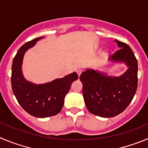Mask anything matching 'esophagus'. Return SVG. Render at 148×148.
Returning <instances> with one entry per match:
<instances>
[{
  "label": "esophagus",
  "instance_id": "obj_1",
  "mask_svg": "<svg viewBox=\"0 0 148 148\" xmlns=\"http://www.w3.org/2000/svg\"><path fill=\"white\" fill-rule=\"evenodd\" d=\"M82 69H77V75L79 76H80V74H82Z\"/></svg>",
  "mask_w": 148,
  "mask_h": 148
}]
</instances>
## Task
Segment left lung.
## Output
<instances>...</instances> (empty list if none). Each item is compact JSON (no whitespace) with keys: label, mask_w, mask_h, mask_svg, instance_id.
Returning <instances> with one entry per match:
<instances>
[{"label":"left lung","mask_w":148,"mask_h":148,"mask_svg":"<svg viewBox=\"0 0 148 148\" xmlns=\"http://www.w3.org/2000/svg\"><path fill=\"white\" fill-rule=\"evenodd\" d=\"M119 50L109 57L115 62H124L127 70L119 77L87 69L81 74L82 94L88 110L98 116L110 118L125 110L136 94L138 85V62L127 44L115 40Z\"/></svg>","instance_id":"obj_1"}]
</instances>
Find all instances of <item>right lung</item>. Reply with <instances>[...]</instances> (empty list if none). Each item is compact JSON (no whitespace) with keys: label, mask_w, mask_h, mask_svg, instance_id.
<instances>
[{"label":"right lung","mask_w":148,"mask_h":148,"mask_svg":"<svg viewBox=\"0 0 148 148\" xmlns=\"http://www.w3.org/2000/svg\"><path fill=\"white\" fill-rule=\"evenodd\" d=\"M42 38H37L21 46L13 59L12 66V88L16 99L28 114L38 118L57 115L62 108L64 98L73 81L78 79L77 73L66 75L45 84H37L27 81L23 75V56L28 49Z\"/></svg>","instance_id":"add662e5"}]
</instances>
